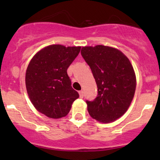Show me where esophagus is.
<instances>
[{
    "instance_id": "1",
    "label": "esophagus",
    "mask_w": 160,
    "mask_h": 160,
    "mask_svg": "<svg viewBox=\"0 0 160 160\" xmlns=\"http://www.w3.org/2000/svg\"><path fill=\"white\" fill-rule=\"evenodd\" d=\"M79 94H80V98H83V90H80V91H79Z\"/></svg>"
}]
</instances>
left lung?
I'll return each mask as SVG.
<instances>
[{
	"mask_svg": "<svg viewBox=\"0 0 160 160\" xmlns=\"http://www.w3.org/2000/svg\"><path fill=\"white\" fill-rule=\"evenodd\" d=\"M81 55L98 87L97 98L86 101L88 112L98 122H114L126 112L135 94L136 78L129 59L119 50L101 45L83 47Z\"/></svg>",
	"mask_w": 160,
	"mask_h": 160,
	"instance_id": "8db88e82",
	"label": "left lung"
}]
</instances>
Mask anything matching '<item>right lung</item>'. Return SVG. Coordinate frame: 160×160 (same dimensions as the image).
<instances>
[{"label": "right lung", "mask_w": 160, "mask_h": 160, "mask_svg": "<svg viewBox=\"0 0 160 160\" xmlns=\"http://www.w3.org/2000/svg\"><path fill=\"white\" fill-rule=\"evenodd\" d=\"M80 47L52 45L38 52L30 61L25 84L34 107L50 118H60L70 112L79 93L71 86L67 69Z\"/></svg>", "instance_id": "obj_1"}]
</instances>
